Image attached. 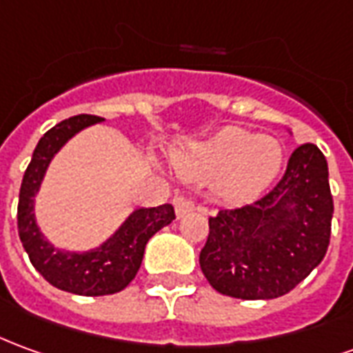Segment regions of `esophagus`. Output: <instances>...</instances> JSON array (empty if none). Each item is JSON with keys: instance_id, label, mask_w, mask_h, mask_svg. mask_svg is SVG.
Returning <instances> with one entry per match:
<instances>
[{"instance_id": "esophagus-1", "label": "esophagus", "mask_w": 353, "mask_h": 353, "mask_svg": "<svg viewBox=\"0 0 353 353\" xmlns=\"http://www.w3.org/2000/svg\"><path fill=\"white\" fill-rule=\"evenodd\" d=\"M174 206H176L177 218H183L185 214H189V212L194 210V202L189 201V199H185V196H176V199H174Z\"/></svg>"}]
</instances>
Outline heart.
<instances>
[{"label":"heart","instance_id":"obj_1","mask_svg":"<svg viewBox=\"0 0 353 353\" xmlns=\"http://www.w3.org/2000/svg\"><path fill=\"white\" fill-rule=\"evenodd\" d=\"M179 174L193 181H219L228 202H246L268 189L283 166V147L273 137L229 125L176 154Z\"/></svg>","mask_w":353,"mask_h":353}]
</instances>
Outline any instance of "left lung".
<instances>
[{
	"mask_svg": "<svg viewBox=\"0 0 353 353\" xmlns=\"http://www.w3.org/2000/svg\"><path fill=\"white\" fill-rule=\"evenodd\" d=\"M332 212L327 160L314 143H304L270 193L208 219L202 273L225 296H283L325 258Z\"/></svg>",
	"mask_w": 353,
	"mask_h": 353,
	"instance_id": "obj_1",
	"label": "left lung"
}]
</instances>
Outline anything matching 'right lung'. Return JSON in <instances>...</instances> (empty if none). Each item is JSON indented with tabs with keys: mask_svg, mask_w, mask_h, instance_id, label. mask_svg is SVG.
Listing matches in <instances>:
<instances>
[{
	"mask_svg": "<svg viewBox=\"0 0 353 353\" xmlns=\"http://www.w3.org/2000/svg\"><path fill=\"white\" fill-rule=\"evenodd\" d=\"M101 120L103 118L91 114H78L59 122L43 134L22 177L17 210L19 236L32 265L53 287L80 296H105L124 290L141 268L149 239L176 219L172 204L137 208L114 235L88 252L61 250L41 235L34 216V196L38 194L49 162L70 137Z\"/></svg>",
	"mask_w": 353,
	"mask_h": 353,
	"instance_id": "obj_1",
	"label": "right lung"
}]
</instances>
